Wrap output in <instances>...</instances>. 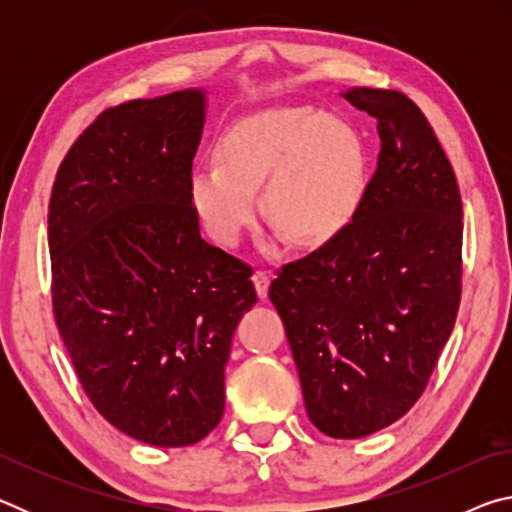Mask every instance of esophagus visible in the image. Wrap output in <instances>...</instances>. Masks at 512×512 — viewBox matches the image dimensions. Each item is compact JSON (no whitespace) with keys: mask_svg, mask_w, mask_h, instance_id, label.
Instances as JSON below:
<instances>
[{"mask_svg":"<svg viewBox=\"0 0 512 512\" xmlns=\"http://www.w3.org/2000/svg\"><path fill=\"white\" fill-rule=\"evenodd\" d=\"M268 282H271V277H268L266 271H255L253 273V284L257 289V296L262 300L268 296Z\"/></svg>","mask_w":512,"mask_h":512,"instance_id":"1","label":"esophagus"}]
</instances>
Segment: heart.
Wrapping results in <instances>:
<instances>
[{"label":"heart","instance_id":"b5f03b06","mask_svg":"<svg viewBox=\"0 0 512 512\" xmlns=\"http://www.w3.org/2000/svg\"><path fill=\"white\" fill-rule=\"evenodd\" d=\"M293 244L320 248L350 228L368 187V151L345 119L314 108H275L239 121L221 137L219 162L189 178V201L203 228L235 246L259 214Z\"/></svg>","mask_w":512,"mask_h":512}]
</instances>
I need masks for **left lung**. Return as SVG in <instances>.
<instances>
[{
	"instance_id": "obj_1",
	"label": "left lung",
	"mask_w": 512,
	"mask_h": 512,
	"mask_svg": "<svg viewBox=\"0 0 512 512\" xmlns=\"http://www.w3.org/2000/svg\"><path fill=\"white\" fill-rule=\"evenodd\" d=\"M377 119V171L350 228L282 266L268 289L298 366L307 415L363 438L418 402L461 302L463 205L427 117L395 90L352 88Z\"/></svg>"
}]
</instances>
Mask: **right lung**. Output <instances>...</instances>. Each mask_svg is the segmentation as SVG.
<instances>
[{
	"label": "right lung",
	"instance_id": "obj_1",
	"mask_svg": "<svg viewBox=\"0 0 512 512\" xmlns=\"http://www.w3.org/2000/svg\"><path fill=\"white\" fill-rule=\"evenodd\" d=\"M203 90L103 110L49 201L51 300L85 395L112 427L187 447L221 422L225 363L257 302L250 266L201 237L189 178Z\"/></svg>",
	"mask_w": 512,
	"mask_h": 512
}]
</instances>
